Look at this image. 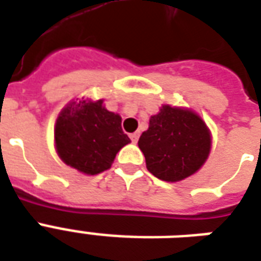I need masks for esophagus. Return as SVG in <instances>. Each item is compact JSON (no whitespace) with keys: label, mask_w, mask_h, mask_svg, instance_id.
<instances>
[{"label":"esophagus","mask_w":261,"mask_h":261,"mask_svg":"<svg viewBox=\"0 0 261 261\" xmlns=\"http://www.w3.org/2000/svg\"><path fill=\"white\" fill-rule=\"evenodd\" d=\"M138 137H140V134H138V133H133V134H130L131 141L134 142V144H136V142L138 141Z\"/></svg>","instance_id":"esophagus-1"}]
</instances>
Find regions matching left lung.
<instances>
[{
  "mask_svg": "<svg viewBox=\"0 0 261 261\" xmlns=\"http://www.w3.org/2000/svg\"><path fill=\"white\" fill-rule=\"evenodd\" d=\"M147 169L165 181H180L200 170L211 151V131L190 109L162 105L138 140Z\"/></svg>",
  "mask_w": 261,
  "mask_h": 261,
  "instance_id": "1",
  "label": "left lung"
}]
</instances>
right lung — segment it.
I'll return each mask as SVG.
<instances>
[{
  "instance_id": "obj_1",
  "label": "right lung",
  "mask_w": 261,
  "mask_h": 261,
  "mask_svg": "<svg viewBox=\"0 0 261 261\" xmlns=\"http://www.w3.org/2000/svg\"><path fill=\"white\" fill-rule=\"evenodd\" d=\"M128 142L120 114L109 112L103 106V99L71 100L60 112L54 125V145L59 156L84 175L108 170L116 153Z\"/></svg>"
}]
</instances>
